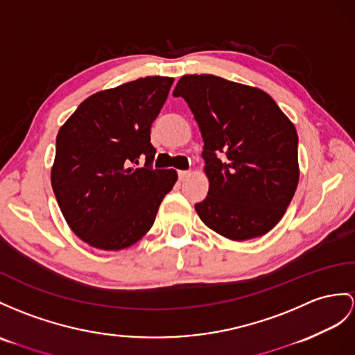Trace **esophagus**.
<instances>
[{"label":"esophagus","instance_id":"1","mask_svg":"<svg viewBox=\"0 0 355 355\" xmlns=\"http://www.w3.org/2000/svg\"><path fill=\"white\" fill-rule=\"evenodd\" d=\"M189 176H191V173L187 171V170H180L179 171V180H182V182H184V180H187Z\"/></svg>","mask_w":355,"mask_h":355}]
</instances>
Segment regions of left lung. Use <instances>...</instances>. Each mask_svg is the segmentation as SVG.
<instances>
[{
  "instance_id": "obj_1",
  "label": "left lung",
  "mask_w": 355,
  "mask_h": 355,
  "mask_svg": "<svg viewBox=\"0 0 355 355\" xmlns=\"http://www.w3.org/2000/svg\"><path fill=\"white\" fill-rule=\"evenodd\" d=\"M173 96L187 101L205 141L209 191L198 217L232 241L263 236L298 185L295 126L263 90L215 75H184Z\"/></svg>"
}]
</instances>
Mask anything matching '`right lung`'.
Listing matches in <instances>:
<instances>
[{"label":"right lung","instance_id":"right-lung-1","mask_svg":"<svg viewBox=\"0 0 355 355\" xmlns=\"http://www.w3.org/2000/svg\"><path fill=\"white\" fill-rule=\"evenodd\" d=\"M173 81L146 76L94 93L60 128L51 184L69 227L90 247L117 252L140 241L176 184V170L152 168L150 143ZM140 157L145 167L135 169Z\"/></svg>","mask_w":355,"mask_h":355}]
</instances>
